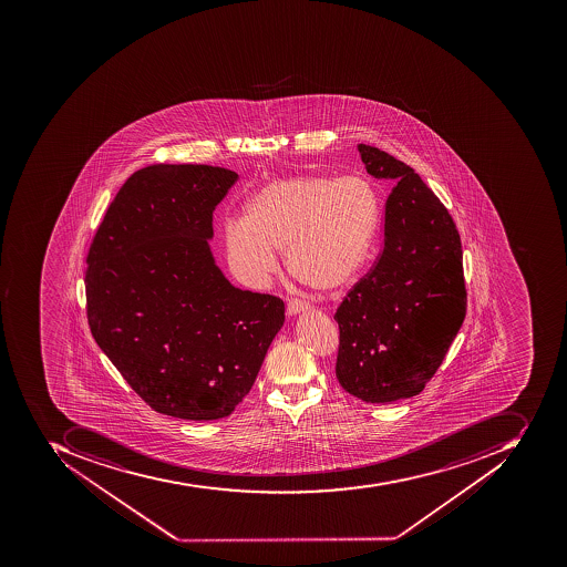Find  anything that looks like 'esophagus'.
<instances>
[{
    "mask_svg": "<svg viewBox=\"0 0 567 567\" xmlns=\"http://www.w3.org/2000/svg\"><path fill=\"white\" fill-rule=\"evenodd\" d=\"M307 309H309V306L303 301L289 300L288 306H286V313H288V318H295L298 313L307 312Z\"/></svg>",
    "mask_w": 567,
    "mask_h": 567,
    "instance_id": "esophagus-1",
    "label": "esophagus"
}]
</instances>
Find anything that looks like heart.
Returning a JSON list of instances; mask_svg holds the SVG:
<instances>
[{
  "label": "heart",
  "mask_w": 567,
  "mask_h": 567,
  "mask_svg": "<svg viewBox=\"0 0 567 567\" xmlns=\"http://www.w3.org/2000/svg\"><path fill=\"white\" fill-rule=\"evenodd\" d=\"M243 215L224 224L225 260L237 281L264 288L279 249L295 279L333 293L364 267L382 208L368 178L297 175L264 185Z\"/></svg>",
  "instance_id": "1"
}]
</instances>
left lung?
Segmentation results:
<instances>
[{
    "mask_svg": "<svg viewBox=\"0 0 567 567\" xmlns=\"http://www.w3.org/2000/svg\"><path fill=\"white\" fill-rule=\"evenodd\" d=\"M358 150L365 172L394 189L382 255L334 313L337 378L353 398L386 404L425 389L462 328V243L447 209L411 166L371 145Z\"/></svg>",
    "mask_w": 567,
    "mask_h": 567,
    "instance_id": "1",
    "label": "left lung"
}]
</instances>
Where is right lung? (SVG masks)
Returning <instances> with one entry per match:
<instances>
[{
	"instance_id": "right-lung-1",
	"label": "right lung",
	"mask_w": 567,
	"mask_h": 567,
	"mask_svg": "<svg viewBox=\"0 0 567 567\" xmlns=\"http://www.w3.org/2000/svg\"><path fill=\"white\" fill-rule=\"evenodd\" d=\"M236 181L220 166L138 169L109 206L86 258L96 346L161 414L229 416L285 322L281 298L236 288L209 246L215 208Z\"/></svg>"
}]
</instances>
